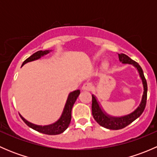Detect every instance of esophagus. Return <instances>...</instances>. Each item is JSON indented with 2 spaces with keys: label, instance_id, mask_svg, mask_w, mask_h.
<instances>
[{
  "label": "esophagus",
  "instance_id": "esophagus-1",
  "mask_svg": "<svg viewBox=\"0 0 157 157\" xmlns=\"http://www.w3.org/2000/svg\"><path fill=\"white\" fill-rule=\"evenodd\" d=\"M91 88H92V85L90 84V83H83V86H82L81 90H83V91H89V90H91Z\"/></svg>",
  "mask_w": 157,
  "mask_h": 157
}]
</instances>
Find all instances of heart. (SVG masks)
I'll list each match as a JSON object with an SVG mask.
<instances>
[{"mask_svg":"<svg viewBox=\"0 0 157 157\" xmlns=\"http://www.w3.org/2000/svg\"><path fill=\"white\" fill-rule=\"evenodd\" d=\"M102 65H103V67H107L108 66V62L107 61H103V63H102Z\"/></svg>","mask_w":157,"mask_h":157,"instance_id":"b5f03b06","label":"heart"}]
</instances>
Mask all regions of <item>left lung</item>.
Wrapping results in <instances>:
<instances>
[{
    "label": "left lung",
    "mask_w": 157,
    "mask_h": 157,
    "mask_svg": "<svg viewBox=\"0 0 157 157\" xmlns=\"http://www.w3.org/2000/svg\"><path fill=\"white\" fill-rule=\"evenodd\" d=\"M120 62L122 64H131L137 69L139 76L141 79L142 84H143V95H142L141 100L137 108L132 112L128 115L122 116H113L107 113L101 105L100 102L98 100L97 97L95 95H92V114L96 120V122L102 127L110 130H119L125 128L128 124L137 119L141 115L146 106L147 102V84L146 79L144 75L143 70L140 66L136 61H133L128 55L124 54H118Z\"/></svg>",
    "instance_id": "obj_1"
}]
</instances>
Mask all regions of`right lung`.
Here are the masks:
<instances>
[{
	"instance_id": "add662e5",
	"label": "right lung",
	"mask_w": 157,
	"mask_h": 157,
	"mask_svg": "<svg viewBox=\"0 0 157 157\" xmlns=\"http://www.w3.org/2000/svg\"><path fill=\"white\" fill-rule=\"evenodd\" d=\"M52 50H45V51H39V52H36L33 54V55L29 57L26 60L23 61L22 67L25 64L28 62H31V61H36V60H39L42 57L45 56V55H48L50 53ZM80 90H74V91L71 92L67 96V100H66L65 105H64V109H63L62 113H61L60 118L55 121L54 123L50 124H47V125H38V124H33V123L30 122L25 119L23 116L20 114V117L23 119V121L29 126V128H33V130L45 134H48V135H56V134H61L64 132L67 128H68L70 123H71V111H72L73 105H74V102L77 100V97L80 95Z\"/></svg>"
}]
</instances>
